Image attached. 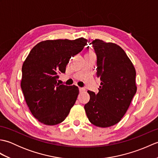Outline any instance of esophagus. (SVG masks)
Wrapping results in <instances>:
<instances>
[{
    "label": "esophagus",
    "mask_w": 158,
    "mask_h": 158,
    "mask_svg": "<svg viewBox=\"0 0 158 158\" xmlns=\"http://www.w3.org/2000/svg\"><path fill=\"white\" fill-rule=\"evenodd\" d=\"M79 92H85V89L83 88H79Z\"/></svg>",
    "instance_id": "obj_1"
}]
</instances>
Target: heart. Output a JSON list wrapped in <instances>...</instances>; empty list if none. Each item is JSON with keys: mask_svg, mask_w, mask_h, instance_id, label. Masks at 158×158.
Instances as JSON below:
<instances>
[{"mask_svg": "<svg viewBox=\"0 0 158 158\" xmlns=\"http://www.w3.org/2000/svg\"><path fill=\"white\" fill-rule=\"evenodd\" d=\"M87 53H88V54H94V53L92 51H89Z\"/></svg>", "mask_w": 158, "mask_h": 158, "instance_id": "heart-1", "label": "heart"}]
</instances>
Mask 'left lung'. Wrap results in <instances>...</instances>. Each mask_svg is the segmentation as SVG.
I'll list each match as a JSON object with an SVG mask.
<instances>
[{
  "label": "left lung",
  "instance_id": "obj_1",
  "mask_svg": "<svg viewBox=\"0 0 158 158\" xmlns=\"http://www.w3.org/2000/svg\"><path fill=\"white\" fill-rule=\"evenodd\" d=\"M97 56L99 92L88 91L89 101L84 109L89 121L100 127L112 126L125 115L136 92V70L123 49L102 40L92 41Z\"/></svg>",
  "mask_w": 158,
  "mask_h": 158
}]
</instances>
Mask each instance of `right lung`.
Wrapping results in <instances>:
<instances>
[{
    "label": "right lung",
    "instance_id": "right-lung-1",
    "mask_svg": "<svg viewBox=\"0 0 158 158\" xmlns=\"http://www.w3.org/2000/svg\"><path fill=\"white\" fill-rule=\"evenodd\" d=\"M88 40H47L36 44L23 64L21 88L32 115L45 125L62 122L79 94L76 85L57 83L71 57L82 51Z\"/></svg>",
    "mask_w": 158,
    "mask_h": 158
}]
</instances>
